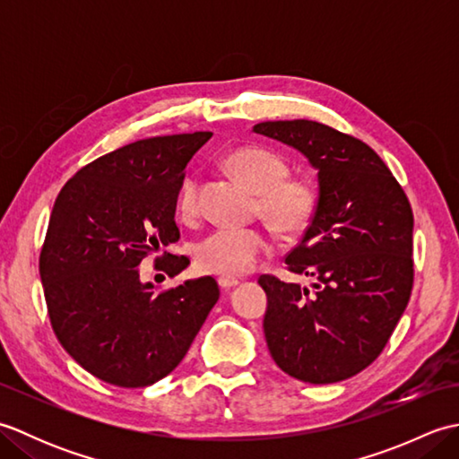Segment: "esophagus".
Wrapping results in <instances>:
<instances>
[{"instance_id":"esophagus-1","label":"esophagus","mask_w":459,"mask_h":459,"mask_svg":"<svg viewBox=\"0 0 459 459\" xmlns=\"http://www.w3.org/2000/svg\"><path fill=\"white\" fill-rule=\"evenodd\" d=\"M240 281L237 278H219V286L222 290H230V288H237Z\"/></svg>"}]
</instances>
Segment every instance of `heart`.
<instances>
[{
    "mask_svg": "<svg viewBox=\"0 0 459 459\" xmlns=\"http://www.w3.org/2000/svg\"><path fill=\"white\" fill-rule=\"evenodd\" d=\"M229 169L256 193L258 212L284 235L299 232L314 217L317 189L307 178H288V161L266 148H242L227 158ZM178 207L181 217L197 212V179L185 178ZM270 248L260 229H217L195 247L197 268L221 278L242 276Z\"/></svg>",
    "mask_w": 459,
    "mask_h": 459,
    "instance_id": "heart-1",
    "label": "heart"
}]
</instances>
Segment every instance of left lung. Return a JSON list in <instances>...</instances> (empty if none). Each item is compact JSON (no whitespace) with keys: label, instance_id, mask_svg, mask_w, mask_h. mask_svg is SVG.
I'll return each instance as SVG.
<instances>
[{"label":"left lung","instance_id":"left-lung-1","mask_svg":"<svg viewBox=\"0 0 459 459\" xmlns=\"http://www.w3.org/2000/svg\"><path fill=\"white\" fill-rule=\"evenodd\" d=\"M252 130L304 153L319 183L314 217L286 256L288 270L314 286L258 278L268 296L270 355L304 383H339L380 355L411 299V203L385 161L353 135L311 120Z\"/></svg>","mask_w":459,"mask_h":459}]
</instances>
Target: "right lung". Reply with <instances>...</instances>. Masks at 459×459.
<instances>
[{
    "instance_id": "obj_1",
    "label": "right lung",
    "mask_w": 459,
    "mask_h": 459,
    "mask_svg": "<svg viewBox=\"0 0 459 459\" xmlns=\"http://www.w3.org/2000/svg\"><path fill=\"white\" fill-rule=\"evenodd\" d=\"M211 132L124 145L76 171L58 193L39 256L56 339L84 370L142 388L181 363L219 299L214 278L155 291L140 262L179 240L175 207L185 165ZM187 258H155L169 276Z\"/></svg>"
}]
</instances>
